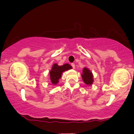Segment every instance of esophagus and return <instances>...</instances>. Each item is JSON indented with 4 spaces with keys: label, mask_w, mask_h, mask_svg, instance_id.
Returning a JSON list of instances; mask_svg holds the SVG:
<instances>
[{
    "label": "esophagus",
    "mask_w": 134,
    "mask_h": 134,
    "mask_svg": "<svg viewBox=\"0 0 134 134\" xmlns=\"http://www.w3.org/2000/svg\"><path fill=\"white\" fill-rule=\"evenodd\" d=\"M71 66H72V67L73 68H75V64H74V63L71 64Z\"/></svg>",
    "instance_id": "1"
}]
</instances>
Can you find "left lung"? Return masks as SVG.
<instances>
[{
    "instance_id": "8db88e82",
    "label": "left lung",
    "mask_w": 134,
    "mask_h": 134,
    "mask_svg": "<svg viewBox=\"0 0 134 134\" xmlns=\"http://www.w3.org/2000/svg\"><path fill=\"white\" fill-rule=\"evenodd\" d=\"M82 71H83L82 72L83 74H82V80L85 82V83L88 85H91L93 82V76L91 72L86 68H84Z\"/></svg>"
}]
</instances>
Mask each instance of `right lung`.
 <instances>
[{"label": "right lung", "instance_id": "1", "mask_svg": "<svg viewBox=\"0 0 134 134\" xmlns=\"http://www.w3.org/2000/svg\"><path fill=\"white\" fill-rule=\"evenodd\" d=\"M72 66L68 64H65L63 66H58V64H55L52 66V69L51 70L49 75H50V80L51 82L54 85H55L58 82L59 79L61 78L62 74L65 70L71 69Z\"/></svg>", "mask_w": 134, "mask_h": 134}]
</instances>
